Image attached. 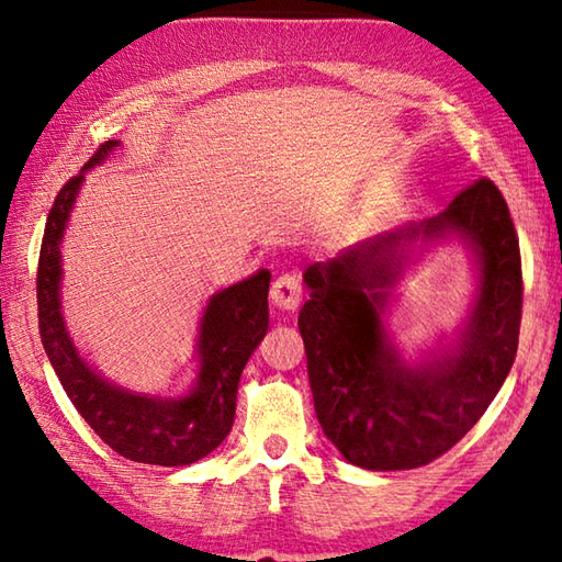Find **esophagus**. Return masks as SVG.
Wrapping results in <instances>:
<instances>
[{
	"label": "esophagus",
	"mask_w": 562,
	"mask_h": 562,
	"mask_svg": "<svg viewBox=\"0 0 562 562\" xmlns=\"http://www.w3.org/2000/svg\"><path fill=\"white\" fill-rule=\"evenodd\" d=\"M272 304H278L280 310H297L302 302V278L297 272H284L272 282L270 290Z\"/></svg>",
	"instance_id": "obj_1"
}]
</instances>
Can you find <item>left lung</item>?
Instances as JSON below:
<instances>
[{"instance_id": "8db88e82", "label": "left lung", "mask_w": 562, "mask_h": 562, "mask_svg": "<svg viewBox=\"0 0 562 562\" xmlns=\"http://www.w3.org/2000/svg\"><path fill=\"white\" fill-rule=\"evenodd\" d=\"M459 232L482 262V294L460 349L406 368L387 347L378 312L416 236ZM310 300L300 335L322 431L349 463L406 471L459 443L506 382L522 312L520 245L508 203L479 178L441 215L349 245L304 272Z\"/></svg>"}]
</instances>
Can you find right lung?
<instances>
[{"mask_svg":"<svg viewBox=\"0 0 562 562\" xmlns=\"http://www.w3.org/2000/svg\"><path fill=\"white\" fill-rule=\"evenodd\" d=\"M116 146L119 140L101 144L87 168L101 164ZM81 180L83 173L71 176L56 193L42 237L36 302L46 357L76 412L123 459L154 465L195 463L217 449L233 429L243 367L268 331L270 272L260 270L250 280L217 292L207 304L198 339L201 376L193 394L168 402L111 386L76 355L59 310V243Z\"/></svg>","mask_w":562,"mask_h":562,"instance_id":"1","label":"right lung"}]
</instances>
